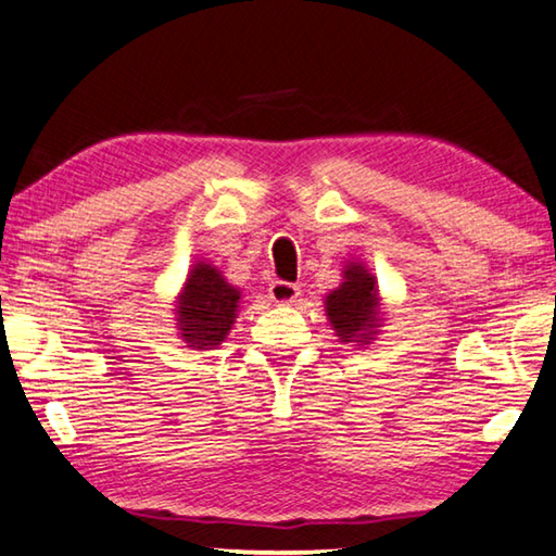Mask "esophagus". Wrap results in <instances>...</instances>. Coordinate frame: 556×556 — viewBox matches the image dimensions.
<instances>
[{"label":"esophagus","instance_id":"34e87169","mask_svg":"<svg viewBox=\"0 0 556 556\" xmlns=\"http://www.w3.org/2000/svg\"><path fill=\"white\" fill-rule=\"evenodd\" d=\"M299 287L291 285V281H285V279H275L269 285V299L277 301V304H291L299 296Z\"/></svg>","mask_w":556,"mask_h":556}]
</instances>
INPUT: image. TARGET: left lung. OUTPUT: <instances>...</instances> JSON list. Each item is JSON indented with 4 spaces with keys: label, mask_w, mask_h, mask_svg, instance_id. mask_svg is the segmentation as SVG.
<instances>
[{
    "label": "left lung",
    "mask_w": 556,
    "mask_h": 556,
    "mask_svg": "<svg viewBox=\"0 0 556 556\" xmlns=\"http://www.w3.org/2000/svg\"><path fill=\"white\" fill-rule=\"evenodd\" d=\"M343 285L326 296V314L343 343H368L378 328V289L363 265H348Z\"/></svg>",
    "instance_id": "left-lung-1"
}]
</instances>
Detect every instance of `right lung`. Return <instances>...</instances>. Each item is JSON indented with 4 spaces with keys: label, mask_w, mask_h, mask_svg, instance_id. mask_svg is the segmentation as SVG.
<instances>
[{
    "label": "right lung",
    "mask_w": 556,
    "mask_h": 556,
    "mask_svg": "<svg viewBox=\"0 0 556 556\" xmlns=\"http://www.w3.org/2000/svg\"><path fill=\"white\" fill-rule=\"evenodd\" d=\"M240 291L211 265H195L178 296V328L191 348H215L228 336L238 312Z\"/></svg>",
    "instance_id": "add662e5"
}]
</instances>
